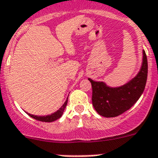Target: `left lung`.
<instances>
[{"label": "left lung", "instance_id": "left-lung-1", "mask_svg": "<svg viewBox=\"0 0 158 158\" xmlns=\"http://www.w3.org/2000/svg\"><path fill=\"white\" fill-rule=\"evenodd\" d=\"M148 77V60L143 50V62L138 74L125 85L110 87L103 81L88 80L92 85V103L99 115L114 117L122 114L138 101L144 90Z\"/></svg>", "mask_w": 158, "mask_h": 158}]
</instances>
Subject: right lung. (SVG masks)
Wrapping results in <instances>:
<instances>
[{
	"label": "right lung",
	"mask_w": 158,
	"mask_h": 158,
	"mask_svg": "<svg viewBox=\"0 0 158 158\" xmlns=\"http://www.w3.org/2000/svg\"><path fill=\"white\" fill-rule=\"evenodd\" d=\"M67 103H68V99L67 100L64 102V103L63 104L61 108H59V110L55 113H52L50 115H47V116H36V115L30 114V113H27V114L30 116L31 117L34 118V119L37 120V121H40V122H54V121H56L57 119L60 118L62 117V115L64 113V109L66 108Z\"/></svg>",
	"instance_id": "right-lung-1"
}]
</instances>
